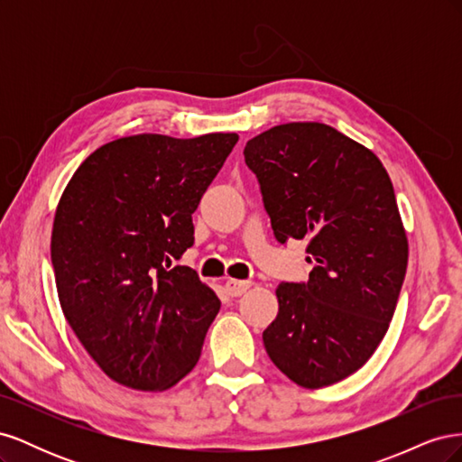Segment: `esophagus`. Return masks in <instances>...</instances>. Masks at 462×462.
Listing matches in <instances>:
<instances>
[{"label":"esophagus","mask_w":462,"mask_h":462,"mask_svg":"<svg viewBox=\"0 0 462 462\" xmlns=\"http://www.w3.org/2000/svg\"><path fill=\"white\" fill-rule=\"evenodd\" d=\"M226 289L231 297H241L250 289V282H239V279H229L226 283Z\"/></svg>","instance_id":"obj_1"}]
</instances>
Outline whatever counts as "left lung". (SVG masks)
<instances>
[{"label": "left lung", "instance_id": "8db88e82", "mask_svg": "<svg viewBox=\"0 0 462 462\" xmlns=\"http://www.w3.org/2000/svg\"><path fill=\"white\" fill-rule=\"evenodd\" d=\"M279 243L309 241V283L275 289L265 353L319 389L368 362L389 329L409 262L393 185L372 150L326 123H285L245 146Z\"/></svg>", "mask_w": 462, "mask_h": 462}]
</instances>
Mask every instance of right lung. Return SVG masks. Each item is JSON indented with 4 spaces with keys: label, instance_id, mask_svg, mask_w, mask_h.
I'll return each mask as SVG.
<instances>
[{
    "label": "right lung",
    "instance_id": "right-lung-1",
    "mask_svg": "<svg viewBox=\"0 0 462 462\" xmlns=\"http://www.w3.org/2000/svg\"><path fill=\"white\" fill-rule=\"evenodd\" d=\"M236 133L133 134L92 152L69 180L51 229L61 310L111 380L165 391L197 366L219 312L187 265L192 214Z\"/></svg>",
    "mask_w": 462,
    "mask_h": 462
}]
</instances>
